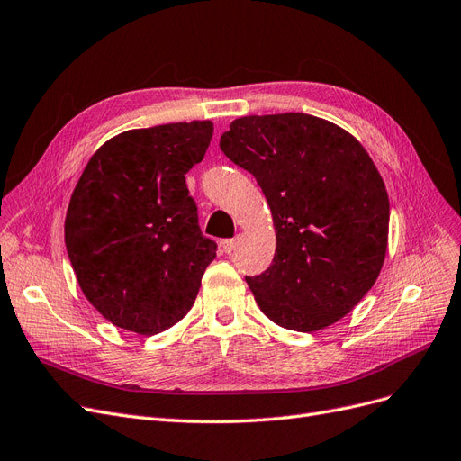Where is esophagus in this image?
I'll return each instance as SVG.
<instances>
[{
	"label": "esophagus",
	"instance_id": "34e87169",
	"mask_svg": "<svg viewBox=\"0 0 461 461\" xmlns=\"http://www.w3.org/2000/svg\"><path fill=\"white\" fill-rule=\"evenodd\" d=\"M237 245H240V240H237V237H235V240H224V241H221V249H224L226 254H231L237 249Z\"/></svg>",
	"mask_w": 461,
	"mask_h": 461
}]
</instances>
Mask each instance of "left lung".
<instances>
[{"label": "left lung", "instance_id": "1", "mask_svg": "<svg viewBox=\"0 0 461 461\" xmlns=\"http://www.w3.org/2000/svg\"><path fill=\"white\" fill-rule=\"evenodd\" d=\"M220 149L257 178L274 216V262L245 277L264 315L298 332L346 317L387 250L389 199L366 149L327 119L293 112L235 119Z\"/></svg>", "mask_w": 461, "mask_h": 461}]
</instances>
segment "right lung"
Here are the masks:
<instances>
[{
	"instance_id": "right-lung-1",
	"label": "right lung",
	"mask_w": 461,
	"mask_h": 461,
	"mask_svg": "<svg viewBox=\"0 0 461 461\" xmlns=\"http://www.w3.org/2000/svg\"><path fill=\"white\" fill-rule=\"evenodd\" d=\"M212 131L211 122L125 131L83 170L66 212V250L85 298L119 329L151 336L176 325L216 258L185 185Z\"/></svg>"
}]
</instances>
